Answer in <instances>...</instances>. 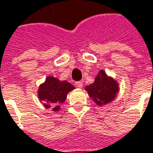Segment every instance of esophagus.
<instances>
[{"label": "esophagus", "mask_w": 153, "mask_h": 153, "mask_svg": "<svg viewBox=\"0 0 153 153\" xmlns=\"http://www.w3.org/2000/svg\"><path fill=\"white\" fill-rule=\"evenodd\" d=\"M76 87H78V88H82V81H77V82H76Z\"/></svg>", "instance_id": "34e87169"}]
</instances>
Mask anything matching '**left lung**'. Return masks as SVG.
I'll return each instance as SVG.
<instances>
[{
    "label": "left lung",
    "mask_w": 153,
    "mask_h": 153,
    "mask_svg": "<svg viewBox=\"0 0 153 153\" xmlns=\"http://www.w3.org/2000/svg\"><path fill=\"white\" fill-rule=\"evenodd\" d=\"M86 91L96 104L102 105L114 99L118 87L115 80L107 76L104 71H101L95 78V82L86 87Z\"/></svg>",
    "instance_id": "1"
}]
</instances>
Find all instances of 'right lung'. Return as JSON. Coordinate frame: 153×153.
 Returning a JSON list of instances; mask_svg holds the SVG:
<instances>
[{
	"instance_id": "add662e5",
	"label": "right lung",
	"mask_w": 153,
	"mask_h": 153,
	"mask_svg": "<svg viewBox=\"0 0 153 153\" xmlns=\"http://www.w3.org/2000/svg\"><path fill=\"white\" fill-rule=\"evenodd\" d=\"M74 89L75 87L67 81L61 82L55 77L49 76L39 88V98L43 101L46 108L59 111L60 104L65 101L67 94Z\"/></svg>"
}]
</instances>
